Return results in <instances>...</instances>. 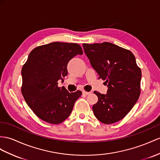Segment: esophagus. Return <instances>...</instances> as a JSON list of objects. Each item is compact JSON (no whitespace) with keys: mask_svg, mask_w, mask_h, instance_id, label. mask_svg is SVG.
<instances>
[{"mask_svg":"<svg viewBox=\"0 0 160 160\" xmlns=\"http://www.w3.org/2000/svg\"><path fill=\"white\" fill-rule=\"evenodd\" d=\"M82 92H83L84 95H90V94H91V92H87V91H84Z\"/></svg>","mask_w":160,"mask_h":160,"instance_id":"1","label":"esophagus"}]
</instances>
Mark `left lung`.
<instances>
[{
	"instance_id": "left-lung-1",
	"label": "left lung",
	"mask_w": 160,
	"mask_h": 160,
	"mask_svg": "<svg viewBox=\"0 0 160 160\" xmlns=\"http://www.w3.org/2000/svg\"><path fill=\"white\" fill-rule=\"evenodd\" d=\"M92 67L108 85L106 95L95 91L97 103L92 106L95 117L110 124L123 119L141 94V70L132 52L112 43L83 44Z\"/></svg>"
}]
</instances>
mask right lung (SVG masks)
Wrapping results in <instances>:
<instances>
[{
    "instance_id": "obj_1",
    "label": "right lung",
    "mask_w": 160,
    "mask_h": 160,
    "mask_svg": "<svg viewBox=\"0 0 160 160\" xmlns=\"http://www.w3.org/2000/svg\"><path fill=\"white\" fill-rule=\"evenodd\" d=\"M76 43L54 42L36 47L22 69V93L26 103L41 120L52 124L70 115L82 92H69L58 87L59 80L68 75L67 65L77 55H82Z\"/></svg>"
}]
</instances>
